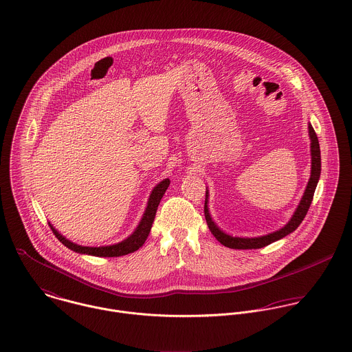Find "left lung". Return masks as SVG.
Masks as SVG:
<instances>
[{
	"label": "left lung",
	"instance_id": "8db88e82",
	"mask_svg": "<svg viewBox=\"0 0 352 352\" xmlns=\"http://www.w3.org/2000/svg\"><path fill=\"white\" fill-rule=\"evenodd\" d=\"M309 129V138H310V155H311V169H310V179L307 182V186L305 188V192L302 195L301 201L298 207L296 208L293 217L290 218V221L280 228L279 230H275L272 233H268L265 236H258V237H233L226 234L225 232H222L215 222L212 221L210 211H208V190L206 188V201H204V217H206V222L207 226L210 229V232L212 233V236L225 247L232 248V250H258L263 248L265 245H270L271 243H275L283 237H286L287 234L293 233L300 225H301L310 203L313 201V195L320 179V173H321V155H320V145H318V138L311 127V124H307Z\"/></svg>",
	"mask_w": 352,
	"mask_h": 352
}]
</instances>
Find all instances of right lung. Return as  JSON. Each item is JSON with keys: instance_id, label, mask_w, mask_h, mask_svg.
<instances>
[{"instance_id": "right-lung-1", "label": "right lung", "mask_w": 352, "mask_h": 352, "mask_svg": "<svg viewBox=\"0 0 352 352\" xmlns=\"http://www.w3.org/2000/svg\"><path fill=\"white\" fill-rule=\"evenodd\" d=\"M170 180L169 179H164L162 182H160L151 191L149 201L146 204V210L138 223V226L135 228V230L123 241L118 243V244H112V245H104V247H84V245H78L70 240H67L65 236H62L51 223V230L55 234V237L69 250L77 252V253H82V254H91V256H98V257H118V256H123V254H129L133 252L138 251L146 241L149 233H151V225L157 212V207L160 204V201L162 199L165 191L169 187Z\"/></svg>"}]
</instances>
